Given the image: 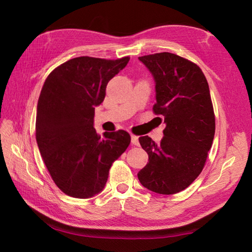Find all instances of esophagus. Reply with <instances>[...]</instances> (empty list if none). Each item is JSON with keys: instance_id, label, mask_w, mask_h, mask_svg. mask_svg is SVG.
<instances>
[{"instance_id": "obj_1", "label": "esophagus", "mask_w": 252, "mask_h": 252, "mask_svg": "<svg viewBox=\"0 0 252 252\" xmlns=\"http://www.w3.org/2000/svg\"><path fill=\"white\" fill-rule=\"evenodd\" d=\"M131 143L133 144V145H135V146H137L138 144V137L136 136V135H131Z\"/></svg>"}]
</instances>
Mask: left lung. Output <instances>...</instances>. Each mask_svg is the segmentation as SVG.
<instances>
[{"mask_svg": "<svg viewBox=\"0 0 252 252\" xmlns=\"http://www.w3.org/2000/svg\"><path fill=\"white\" fill-rule=\"evenodd\" d=\"M138 60L154 77L153 110L163 118L165 129L159 144L148 136L138 138L148 163L137 178L149 190L173 195L201 173L212 146L216 118L210 91L201 69L186 58L163 52Z\"/></svg>", "mask_w": 252, "mask_h": 252, "instance_id": "8db88e82", "label": "left lung"}]
</instances>
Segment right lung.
Masks as SVG:
<instances>
[{
    "label": "right lung",
    "instance_id": "right-lung-1",
    "mask_svg": "<svg viewBox=\"0 0 252 252\" xmlns=\"http://www.w3.org/2000/svg\"><path fill=\"white\" fill-rule=\"evenodd\" d=\"M129 61V56L76 57L45 80L37 100L35 138L53 181L68 196L84 199L103 190L112 162L130 145L127 132L104 133L101 138L93 126L107 84Z\"/></svg>",
    "mask_w": 252,
    "mask_h": 252
}]
</instances>
